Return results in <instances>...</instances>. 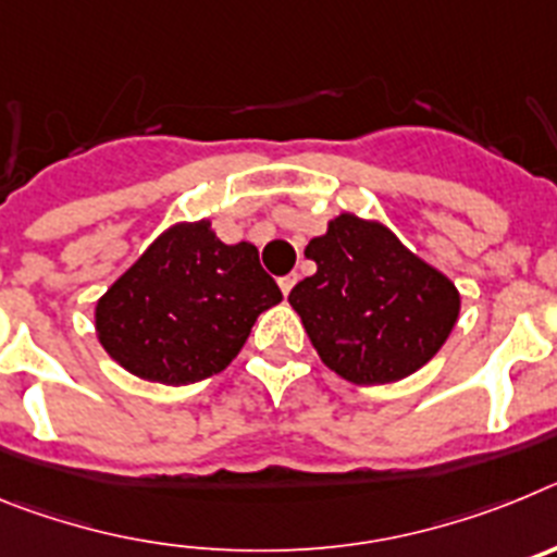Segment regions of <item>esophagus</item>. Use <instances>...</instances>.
<instances>
[{
  "mask_svg": "<svg viewBox=\"0 0 557 557\" xmlns=\"http://www.w3.org/2000/svg\"><path fill=\"white\" fill-rule=\"evenodd\" d=\"M295 282H298V275L289 273V275H284V278H278V287H282L284 295H289V289L295 287Z\"/></svg>",
  "mask_w": 557,
  "mask_h": 557,
  "instance_id": "34e87169",
  "label": "esophagus"
}]
</instances>
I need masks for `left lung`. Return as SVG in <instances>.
Here are the masks:
<instances>
[{"instance_id":"8db88e82","label":"left lung","mask_w":557,"mask_h":557,"mask_svg":"<svg viewBox=\"0 0 557 557\" xmlns=\"http://www.w3.org/2000/svg\"><path fill=\"white\" fill-rule=\"evenodd\" d=\"M318 273L289 293L321 359L354 385H387L426 366L460 312V295L379 223L339 214L307 245Z\"/></svg>"}]
</instances>
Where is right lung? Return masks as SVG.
<instances>
[{
    "instance_id": "right-lung-1",
    "label": "right lung",
    "mask_w": 557,
    "mask_h": 557,
    "mask_svg": "<svg viewBox=\"0 0 557 557\" xmlns=\"http://www.w3.org/2000/svg\"><path fill=\"white\" fill-rule=\"evenodd\" d=\"M282 289L250 243H220L206 220L161 234L97 304L100 343L125 371L191 385L223 371Z\"/></svg>"
}]
</instances>
